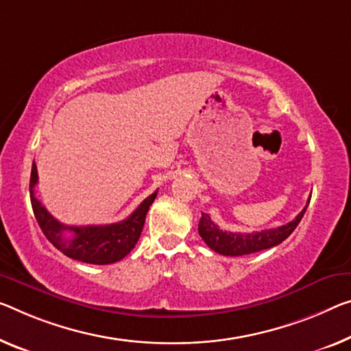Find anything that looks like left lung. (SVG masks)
<instances>
[{
  "label": "left lung",
  "mask_w": 351,
  "mask_h": 351,
  "mask_svg": "<svg viewBox=\"0 0 351 351\" xmlns=\"http://www.w3.org/2000/svg\"><path fill=\"white\" fill-rule=\"evenodd\" d=\"M309 201H307L306 207L298 213V217L293 221H290V223L279 226L276 229L250 232V234H245V232H228L219 229L207 213H202L201 221H199V235L202 237V240L206 241L210 250H213L215 252L223 256L237 257L268 250V247L282 243V241L296 229V226L300 224L301 218H303L307 206H309Z\"/></svg>",
  "instance_id": "left-lung-1"
}]
</instances>
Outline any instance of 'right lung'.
Wrapping results in <instances>:
<instances>
[{"mask_svg":"<svg viewBox=\"0 0 351 351\" xmlns=\"http://www.w3.org/2000/svg\"><path fill=\"white\" fill-rule=\"evenodd\" d=\"M37 168L32 161L31 179H29V196L34 217L39 223L42 232L50 243L58 247L62 254L84 263H94V265H108L114 263L125 257L134 245L138 243L139 237L145 223V215L149 207L157 197V191L145 197L139 204L138 208L130 217L119 221V223L105 224V226H66L53 218L50 212L37 201L34 196V186L37 185ZM66 233H72V237H67Z\"/></svg>","mask_w":351,"mask_h":351,"instance_id":"right-lung-1","label":"right lung"}]
</instances>
